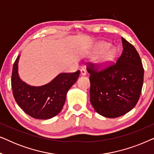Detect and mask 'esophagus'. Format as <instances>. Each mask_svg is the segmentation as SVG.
Wrapping results in <instances>:
<instances>
[{"mask_svg": "<svg viewBox=\"0 0 154 154\" xmlns=\"http://www.w3.org/2000/svg\"><path fill=\"white\" fill-rule=\"evenodd\" d=\"M81 74L82 75H86V71L85 69H82L81 70Z\"/></svg>", "mask_w": 154, "mask_h": 154, "instance_id": "34e87169", "label": "esophagus"}]
</instances>
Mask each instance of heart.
I'll return each instance as SVG.
<instances>
[{"mask_svg":"<svg viewBox=\"0 0 154 154\" xmlns=\"http://www.w3.org/2000/svg\"><path fill=\"white\" fill-rule=\"evenodd\" d=\"M109 47H110V44L108 43L102 42V43L99 44L97 47V52L101 53V52H104L105 50L109 49ZM114 56H115L114 50L113 49L109 50L108 51L105 52L101 56L100 60H99V62H100V64L101 65H102V66H106V65L109 64V63L113 60Z\"/></svg>","mask_w":154,"mask_h":154,"instance_id":"heart-1","label":"heart"}]
</instances>
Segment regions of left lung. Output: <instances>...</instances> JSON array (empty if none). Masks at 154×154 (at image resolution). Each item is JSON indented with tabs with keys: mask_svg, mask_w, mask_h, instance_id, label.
Returning a JSON list of instances; mask_svg holds the SVG:
<instances>
[{
	"mask_svg": "<svg viewBox=\"0 0 154 154\" xmlns=\"http://www.w3.org/2000/svg\"><path fill=\"white\" fill-rule=\"evenodd\" d=\"M123 52L116 63L99 70L88 63L90 100L94 110L106 118L121 116L135 106L144 82V68L135 48L122 38Z\"/></svg>",
	"mask_w": 154,
	"mask_h": 154,
	"instance_id": "8db88e82",
	"label": "left lung"
}]
</instances>
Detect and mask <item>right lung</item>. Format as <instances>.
<instances>
[{
  "mask_svg": "<svg viewBox=\"0 0 154 154\" xmlns=\"http://www.w3.org/2000/svg\"><path fill=\"white\" fill-rule=\"evenodd\" d=\"M12 68L11 85L14 100L25 113L36 119H49L62 111L66 93L77 81L80 71L62 73L49 83L35 87L27 85L18 75V61Z\"/></svg>",
  "mask_w": 154,
  "mask_h": 154,
  "instance_id": "add662e5",
  "label": "right lung"
}]
</instances>
